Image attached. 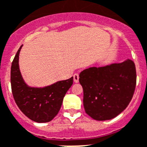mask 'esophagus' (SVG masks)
Returning a JSON list of instances; mask_svg holds the SVG:
<instances>
[{
    "instance_id": "34e87169",
    "label": "esophagus",
    "mask_w": 147,
    "mask_h": 147,
    "mask_svg": "<svg viewBox=\"0 0 147 147\" xmlns=\"http://www.w3.org/2000/svg\"><path fill=\"white\" fill-rule=\"evenodd\" d=\"M79 74H75L74 75V81L75 82H79Z\"/></svg>"
}]
</instances>
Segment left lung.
<instances>
[{
	"label": "left lung",
	"instance_id": "obj_1",
	"mask_svg": "<svg viewBox=\"0 0 147 147\" xmlns=\"http://www.w3.org/2000/svg\"><path fill=\"white\" fill-rule=\"evenodd\" d=\"M86 113L98 121L115 118L127 107L136 86L134 61L127 59L104 67H88L80 74Z\"/></svg>",
	"mask_w": 147,
	"mask_h": 147
}]
</instances>
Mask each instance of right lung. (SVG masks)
<instances>
[{"label": "right lung", "mask_w": 147, "mask_h": 147, "mask_svg": "<svg viewBox=\"0 0 147 147\" xmlns=\"http://www.w3.org/2000/svg\"><path fill=\"white\" fill-rule=\"evenodd\" d=\"M22 45L11 66V87L13 98L22 112L28 118L39 123L50 122L58 114L63 98L73 84V76L45 87L29 86L19 69V58Z\"/></svg>", "instance_id": "right-lung-1"}]
</instances>
